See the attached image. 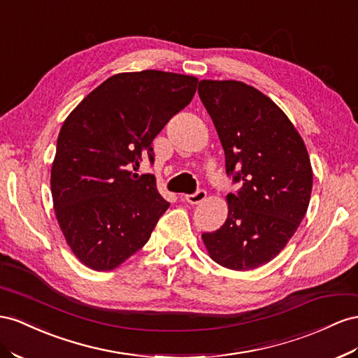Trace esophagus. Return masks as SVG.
Here are the masks:
<instances>
[{
  "label": "esophagus",
  "mask_w": 358,
  "mask_h": 358,
  "mask_svg": "<svg viewBox=\"0 0 358 358\" xmlns=\"http://www.w3.org/2000/svg\"><path fill=\"white\" fill-rule=\"evenodd\" d=\"M206 199V191L205 189H197L194 194H187L185 200L189 203V205H199L203 200Z\"/></svg>",
  "instance_id": "obj_1"
}]
</instances>
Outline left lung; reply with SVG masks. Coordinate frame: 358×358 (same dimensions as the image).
Here are the masks:
<instances>
[{
    "instance_id": "1",
    "label": "left lung",
    "mask_w": 358,
    "mask_h": 358,
    "mask_svg": "<svg viewBox=\"0 0 358 358\" xmlns=\"http://www.w3.org/2000/svg\"><path fill=\"white\" fill-rule=\"evenodd\" d=\"M199 96L224 149L227 176L243 183L227 194L224 224L201 238L212 260L248 271L274 259L303 221L313 185L310 158L287 115L255 87L203 80Z\"/></svg>"
}]
</instances>
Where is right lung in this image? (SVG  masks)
Returning <instances> with one entry per match:
<instances>
[{"mask_svg": "<svg viewBox=\"0 0 358 358\" xmlns=\"http://www.w3.org/2000/svg\"><path fill=\"white\" fill-rule=\"evenodd\" d=\"M197 78L162 71L113 75L63 123L51 169L60 229L73 255L110 271L148 243L170 206L155 176L132 175L152 141L191 102Z\"/></svg>", "mask_w": 358, "mask_h": 358, "instance_id": "right-lung-1", "label": "right lung"}]
</instances>
